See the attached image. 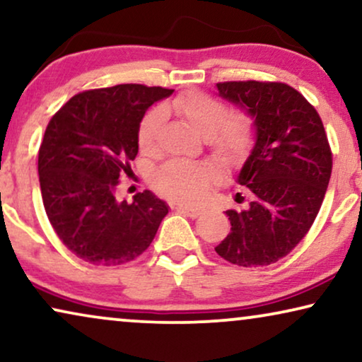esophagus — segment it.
<instances>
[{"instance_id":"1","label":"esophagus","mask_w":362,"mask_h":362,"mask_svg":"<svg viewBox=\"0 0 362 362\" xmlns=\"http://www.w3.org/2000/svg\"><path fill=\"white\" fill-rule=\"evenodd\" d=\"M176 211L187 217H199L202 214V209H196V207H187V206H177Z\"/></svg>"}]
</instances>
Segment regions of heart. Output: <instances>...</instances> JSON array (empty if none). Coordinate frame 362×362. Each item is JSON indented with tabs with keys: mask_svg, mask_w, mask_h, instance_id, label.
<instances>
[{
	"mask_svg": "<svg viewBox=\"0 0 362 362\" xmlns=\"http://www.w3.org/2000/svg\"><path fill=\"white\" fill-rule=\"evenodd\" d=\"M163 113L181 118L197 135L211 140L222 158L230 160L250 145L252 125L245 117H230L227 107L217 98L201 92H189L166 103L161 110L146 113L138 128V145L141 151L153 153ZM212 170L206 165L187 161H168L155 176V185L161 194L181 202L201 201L209 189Z\"/></svg>",
	"mask_w": 362,
	"mask_h": 362,
	"instance_id": "obj_1",
	"label": "heart"
}]
</instances>
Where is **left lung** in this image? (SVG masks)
<instances>
[{"instance_id":"obj_1","label":"left lung","mask_w":362,"mask_h":362,"mask_svg":"<svg viewBox=\"0 0 362 362\" xmlns=\"http://www.w3.org/2000/svg\"><path fill=\"white\" fill-rule=\"evenodd\" d=\"M219 97L252 118L254 145L235 175L250 202L226 211L230 232L216 247L240 267L270 265L310 230L331 177L333 158L318 112L280 82L217 83Z\"/></svg>"}]
</instances>
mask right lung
<instances>
[{
	"mask_svg": "<svg viewBox=\"0 0 362 362\" xmlns=\"http://www.w3.org/2000/svg\"><path fill=\"white\" fill-rule=\"evenodd\" d=\"M175 90L140 83L74 95L51 118L39 148L37 173L49 222L78 259L120 265L155 239L168 204L151 191L118 201V177L138 153L148 108Z\"/></svg>",
	"mask_w": 362,
	"mask_h": 362,
	"instance_id": "1",
	"label": "right lung"
}]
</instances>
